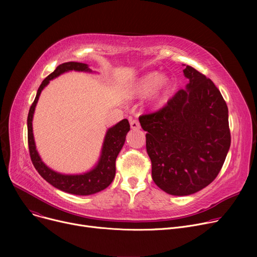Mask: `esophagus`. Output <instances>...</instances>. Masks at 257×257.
<instances>
[{"instance_id": "esophagus-1", "label": "esophagus", "mask_w": 257, "mask_h": 257, "mask_svg": "<svg viewBox=\"0 0 257 257\" xmlns=\"http://www.w3.org/2000/svg\"><path fill=\"white\" fill-rule=\"evenodd\" d=\"M130 126H131V129H133V130H138V129L141 128L139 120H137V119H131L130 120Z\"/></svg>"}]
</instances>
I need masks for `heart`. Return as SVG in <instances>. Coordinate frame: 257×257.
Instances as JSON below:
<instances>
[{
	"instance_id": "b5f03b06",
	"label": "heart",
	"mask_w": 257,
	"mask_h": 257,
	"mask_svg": "<svg viewBox=\"0 0 257 257\" xmlns=\"http://www.w3.org/2000/svg\"><path fill=\"white\" fill-rule=\"evenodd\" d=\"M169 84L170 79L167 76H161L158 72L148 73L132 84L129 89V96L132 98H145L152 93L154 99L158 101L160 93Z\"/></svg>"
}]
</instances>
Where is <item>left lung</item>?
<instances>
[{
    "instance_id": "8db88e82",
    "label": "left lung",
    "mask_w": 257,
    "mask_h": 257,
    "mask_svg": "<svg viewBox=\"0 0 257 257\" xmlns=\"http://www.w3.org/2000/svg\"><path fill=\"white\" fill-rule=\"evenodd\" d=\"M190 80L168 104L140 117L152 178L164 192L188 196L210 184L230 148L228 107L212 81L186 65Z\"/></svg>"
}]
</instances>
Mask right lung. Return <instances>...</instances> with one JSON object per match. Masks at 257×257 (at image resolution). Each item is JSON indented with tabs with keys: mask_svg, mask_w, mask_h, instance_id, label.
Wrapping results in <instances>:
<instances>
[{
	"mask_svg": "<svg viewBox=\"0 0 257 257\" xmlns=\"http://www.w3.org/2000/svg\"><path fill=\"white\" fill-rule=\"evenodd\" d=\"M70 71L88 73L92 72L85 63L74 61L65 62L58 65L56 70L51 73L43 81L37 90L35 100L30 107L28 119H27V125H28L29 152L34 168L47 182L62 192L79 196H87L105 190L112 182L115 176V159L125 144L126 136L130 130V125L128 119L124 118L118 121L116 125L107 130L100 159L96 167L89 172L79 175H64L53 171L52 169L47 167L36 150L32 129L33 114L42 90L49 84L51 80Z\"/></svg>",
	"mask_w": 257,
	"mask_h": 257,
	"instance_id": "1",
	"label": "right lung"
}]
</instances>
